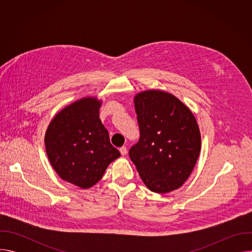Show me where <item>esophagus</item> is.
<instances>
[{
  "instance_id": "34e87169",
  "label": "esophagus",
  "mask_w": 252,
  "mask_h": 252,
  "mask_svg": "<svg viewBox=\"0 0 252 252\" xmlns=\"http://www.w3.org/2000/svg\"><path fill=\"white\" fill-rule=\"evenodd\" d=\"M120 152H121L122 156H126V155L127 154V149H126V147H122V148L120 149Z\"/></svg>"
}]
</instances>
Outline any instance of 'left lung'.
I'll list each match as a JSON object with an SVG mask.
<instances>
[{"label": "left lung", "mask_w": 252, "mask_h": 252, "mask_svg": "<svg viewBox=\"0 0 252 252\" xmlns=\"http://www.w3.org/2000/svg\"><path fill=\"white\" fill-rule=\"evenodd\" d=\"M140 137L129 158L148 189L167 193L181 188L197 161L201 137L189 107L173 94L148 90L135 94Z\"/></svg>", "instance_id": "left-lung-1"}]
</instances>
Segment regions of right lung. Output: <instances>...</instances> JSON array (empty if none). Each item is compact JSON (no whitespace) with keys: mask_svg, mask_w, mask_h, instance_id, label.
Here are the masks:
<instances>
[{"mask_svg":"<svg viewBox=\"0 0 252 252\" xmlns=\"http://www.w3.org/2000/svg\"><path fill=\"white\" fill-rule=\"evenodd\" d=\"M102 100L86 96L66 105L51 121L45 145L49 160L63 181L90 189L121 157L99 120Z\"/></svg>","mask_w":252,"mask_h":252,"instance_id":"add662e5","label":"right lung"}]
</instances>
